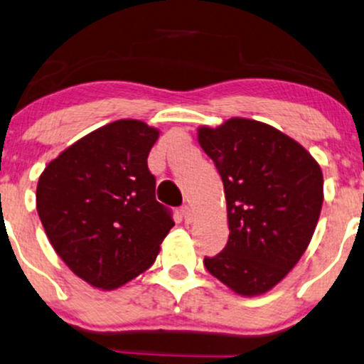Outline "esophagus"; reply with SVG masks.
<instances>
[{"label":"esophagus","instance_id":"34e87169","mask_svg":"<svg viewBox=\"0 0 364 364\" xmlns=\"http://www.w3.org/2000/svg\"><path fill=\"white\" fill-rule=\"evenodd\" d=\"M181 215H183V218H185V222L186 223H191L193 222V208L190 205H183L181 206Z\"/></svg>","mask_w":364,"mask_h":364}]
</instances>
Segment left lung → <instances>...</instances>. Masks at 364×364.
<instances>
[{
	"label": "left lung",
	"instance_id": "8db88e82",
	"mask_svg": "<svg viewBox=\"0 0 364 364\" xmlns=\"http://www.w3.org/2000/svg\"><path fill=\"white\" fill-rule=\"evenodd\" d=\"M222 176L230 235L206 270L242 296L272 289L309 245L321 208L323 173L299 142L250 119L198 131Z\"/></svg>",
	"mask_w": 364,
	"mask_h": 364
}]
</instances>
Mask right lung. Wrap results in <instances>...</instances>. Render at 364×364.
<instances>
[{
	"mask_svg": "<svg viewBox=\"0 0 364 364\" xmlns=\"http://www.w3.org/2000/svg\"><path fill=\"white\" fill-rule=\"evenodd\" d=\"M158 131L132 119L90 132L45 168L36 210L55 252L99 289H117L154 264L174 227L156 200L148 156Z\"/></svg>",
	"mask_w": 364,
	"mask_h": 364,
	"instance_id": "1",
	"label": "right lung"
}]
</instances>
